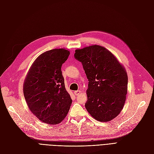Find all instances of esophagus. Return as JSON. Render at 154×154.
<instances>
[{
  "mask_svg": "<svg viewBox=\"0 0 154 154\" xmlns=\"http://www.w3.org/2000/svg\"><path fill=\"white\" fill-rule=\"evenodd\" d=\"M80 93H81L80 91H75V92H74V94H75V95H78Z\"/></svg>",
  "mask_w": 154,
  "mask_h": 154,
  "instance_id": "obj_1",
  "label": "esophagus"
}]
</instances>
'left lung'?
Segmentation results:
<instances>
[{"label":"left lung","mask_w":154,"mask_h":154,"mask_svg":"<svg viewBox=\"0 0 154 154\" xmlns=\"http://www.w3.org/2000/svg\"><path fill=\"white\" fill-rule=\"evenodd\" d=\"M87 79L85 108L94 119L109 122L122 110L128 93V77L124 66L106 48L97 45L75 50Z\"/></svg>","instance_id":"left-lung-1"}]
</instances>
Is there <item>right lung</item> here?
<instances>
[{
    "label": "right lung",
    "instance_id": "right-lung-1",
    "mask_svg": "<svg viewBox=\"0 0 154 154\" xmlns=\"http://www.w3.org/2000/svg\"><path fill=\"white\" fill-rule=\"evenodd\" d=\"M69 54L65 48L43 53L32 63L25 77L23 91L26 104L43 123L60 124L70 109L72 99L61 71Z\"/></svg>",
    "mask_w": 154,
    "mask_h": 154
}]
</instances>
